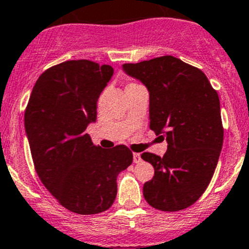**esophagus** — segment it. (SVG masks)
I'll return each mask as SVG.
<instances>
[{
    "mask_svg": "<svg viewBox=\"0 0 249 249\" xmlns=\"http://www.w3.org/2000/svg\"><path fill=\"white\" fill-rule=\"evenodd\" d=\"M141 160H142V158H141V154L140 153H134V162H141Z\"/></svg>",
    "mask_w": 249,
    "mask_h": 249,
    "instance_id": "1",
    "label": "esophagus"
}]
</instances>
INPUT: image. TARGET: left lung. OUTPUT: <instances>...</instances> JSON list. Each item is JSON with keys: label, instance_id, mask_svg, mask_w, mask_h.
Instances as JSON below:
<instances>
[{"label": "left lung", "instance_id": "8db88e82", "mask_svg": "<svg viewBox=\"0 0 249 249\" xmlns=\"http://www.w3.org/2000/svg\"><path fill=\"white\" fill-rule=\"evenodd\" d=\"M123 69L148 88L149 127L167 141L164 157L141 155L154 167L143 196L157 210H184L208 187L222 150L224 129L217 91L201 70L171 55L124 64Z\"/></svg>", "mask_w": 249, "mask_h": 249}]
</instances>
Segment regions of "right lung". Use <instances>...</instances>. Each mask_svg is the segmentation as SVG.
Listing matches in <instances>:
<instances>
[{"label":"right lung","instance_id":"right-lung-1","mask_svg":"<svg viewBox=\"0 0 249 249\" xmlns=\"http://www.w3.org/2000/svg\"><path fill=\"white\" fill-rule=\"evenodd\" d=\"M113 74L109 65L69 60L39 76L25 109L35 170L57 202L78 214L108 210L117 177L132 162L124 144L104 149L85 132L96 120L97 99Z\"/></svg>","mask_w":249,"mask_h":249}]
</instances>
